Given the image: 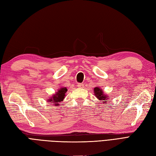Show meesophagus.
I'll return each mask as SVG.
<instances>
[{"mask_svg":"<svg viewBox=\"0 0 156 156\" xmlns=\"http://www.w3.org/2000/svg\"><path fill=\"white\" fill-rule=\"evenodd\" d=\"M77 87L79 88H83V87H84V84L83 83H78Z\"/></svg>","mask_w":156,"mask_h":156,"instance_id":"obj_1","label":"esophagus"}]
</instances>
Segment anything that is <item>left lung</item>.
<instances>
[{"mask_svg": "<svg viewBox=\"0 0 156 156\" xmlns=\"http://www.w3.org/2000/svg\"><path fill=\"white\" fill-rule=\"evenodd\" d=\"M94 93L95 97L98 98V100H100L102 104H107V102H108V100L109 99V97L103 93V91L101 89H100L99 87H94Z\"/></svg>", "mask_w": 156, "mask_h": 156, "instance_id": "8db88e82", "label": "left lung"}]
</instances>
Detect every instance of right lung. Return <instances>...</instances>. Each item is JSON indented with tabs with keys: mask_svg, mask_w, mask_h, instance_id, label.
<instances>
[{
	"mask_svg": "<svg viewBox=\"0 0 156 156\" xmlns=\"http://www.w3.org/2000/svg\"><path fill=\"white\" fill-rule=\"evenodd\" d=\"M67 89L66 87H61L58 89V91L55 94H53L52 97L48 99V102H51V105L58 106L59 105V102H62L65 98L66 93H67Z\"/></svg>",
	"mask_w": 156,
	"mask_h": 156,
	"instance_id": "right-lung-1",
	"label": "right lung"
}]
</instances>
